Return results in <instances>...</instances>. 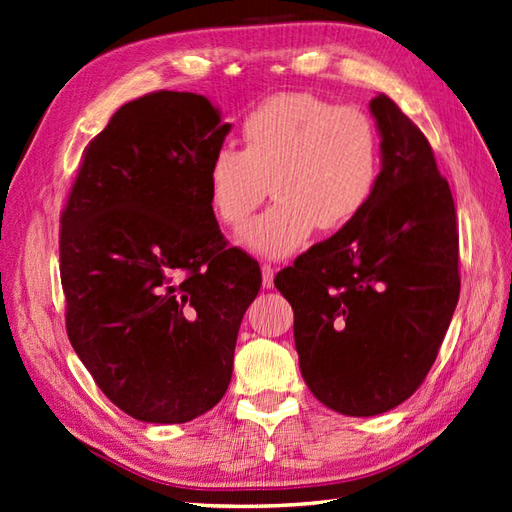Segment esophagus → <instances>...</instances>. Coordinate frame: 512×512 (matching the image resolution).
I'll return each instance as SVG.
<instances>
[{
	"mask_svg": "<svg viewBox=\"0 0 512 512\" xmlns=\"http://www.w3.org/2000/svg\"><path fill=\"white\" fill-rule=\"evenodd\" d=\"M261 285H264V289H270L274 285V268L268 264L261 266Z\"/></svg>",
	"mask_w": 512,
	"mask_h": 512,
	"instance_id": "obj_1",
	"label": "esophagus"
}]
</instances>
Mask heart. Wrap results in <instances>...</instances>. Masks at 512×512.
<instances>
[{
  "label": "heart",
  "instance_id": "obj_1",
  "mask_svg": "<svg viewBox=\"0 0 512 512\" xmlns=\"http://www.w3.org/2000/svg\"><path fill=\"white\" fill-rule=\"evenodd\" d=\"M379 178V135L358 107L287 92L246 115L242 150L223 145L206 171L212 212L227 227L244 225L270 193L272 206L248 223L238 242L283 259L309 244L315 227L339 231L367 206Z\"/></svg>",
  "mask_w": 512,
  "mask_h": 512
}]
</instances>
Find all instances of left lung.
Returning <instances> with one entry per match:
<instances>
[{
  "instance_id": "left-lung-1",
  "label": "left lung",
  "mask_w": 512,
  "mask_h": 512,
  "mask_svg": "<svg viewBox=\"0 0 512 512\" xmlns=\"http://www.w3.org/2000/svg\"><path fill=\"white\" fill-rule=\"evenodd\" d=\"M369 109L382 139L369 203L274 279L294 309L306 386L330 410L358 418L412 397L461 289L455 201L427 137L386 94Z\"/></svg>"
}]
</instances>
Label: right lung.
Segmentation results:
<instances>
[{"label":"right lung","instance_id":"add662e5","mask_svg":"<svg viewBox=\"0 0 512 512\" xmlns=\"http://www.w3.org/2000/svg\"><path fill=\"white\" fill-rule=\"evenodd\" d=\"M231 124L193 92L124 107L87 145L60 233L66 330L98 388L141 422L180 425L223 399L261 287L231 246L206 171Z\"/></svg>","mask_w":512,"mask_h":512}]
</instances>
